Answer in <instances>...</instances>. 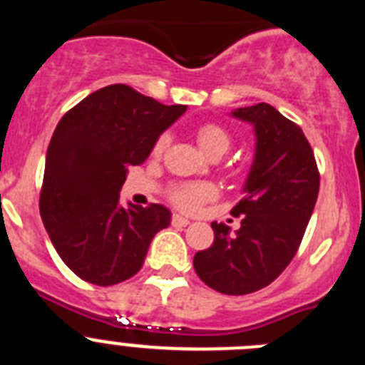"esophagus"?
<instances>
[{
	"label": "esophagus",
	"instance_id": "1",
	"mask_svg": "<svg viewBox=\"0 0 365 365\" xmlns=\"http://www.w3.org/2000/svg\"><path fill=\"white\" fill-rule=\"evenodd\" d=\"M172 225H173V227H186V225H190V219L185 217V215L173 214Z\"/></svg>",
	"mask_w": 365,
	"mask_h": 365
}]
</instances>
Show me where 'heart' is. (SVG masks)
<instances>
[{"mask_svg":"<svg viewBox=\"0 0 365 365\" xmlns=\"http://www.w3.org/2000/svg\"><path fill=\"white\" fill-rule=\"evenodd\" d=\"M195 137H197V144L202 150V153H206L208 157H212V155L221 157V155L227 153L232 144L230 131L227 128H222L221 124H214V122L202 124L197 130V133H195ZM166 144L168 135H160L153 146V153H163ZM215 193H217V190L210 182H192V185L177 186L172 193V199L182 210H197L202 202L214 199Z\"/></svg>","mask_w":365,"mask_h":365,"instance_id":"1","label":"heart"}]
</instances>
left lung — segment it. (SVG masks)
I'll list each match as a JSON object with an SVG mask.
<instances>
[{
  "label": "left lung",
  "mask_w": 365,
  "mask_h": 365,
  "mask_svg": "<svg viewBox=\"0 0 365 365\" xmlns=\"http://www.w3.org/2000/svg\"><path fill=\"white\" fill-rule=\"evenodd\" d=\"M256 135L254 160L245 180V197L232 214L243 215L230 234L212 222L214 243L193 257L199 278L222 294L243 296L270 285L287 269L314 210L320 173L302 128L270 104L230 113Z\"/></svg>",
  "instance_id": "1"
}]
</instances>
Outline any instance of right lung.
<instances>
[{"label":"right lung","mask_w":365,"mask_h":365,"mask_svg":"<svg viewBox=\"0 0 365 365\" xmlns=\"http://www.w3.org/2000/svg\"><path fill=\"white\" fill-rule=\"evenodd\" d=\"M186 111L124 83L102 87L58 122L45 157L40 214L58 256L83 282L109 287L143 269L155 234L170 225L163 205H120L130 166Z\"/></svg>","instance_id":"add662e5"}]
</instances>
